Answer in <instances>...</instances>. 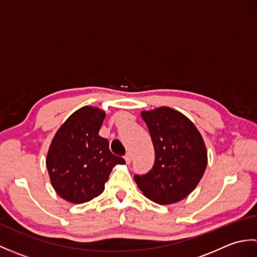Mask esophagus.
I'll use <instances>...</instances> for the list:
<instances>
[{
  "instance_id": "1",
  "label": "esophagus",
  "mask_w": 257,
  "mask_h": 257,
  "mask_svg": "<svg viewBox=\"0 0 257 257\" xmlns=\"http://www.w3.org/2000/svg\"><path fill=\"white\" fill-rule=\"evenodd\" d=\"M124 160H125V162L129 163L132 162V155H130V152H128V154H125V156H124Z\"/></svg>"
}]
</instances>
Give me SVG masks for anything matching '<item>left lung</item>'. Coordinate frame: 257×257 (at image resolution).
<instances>
[{
  "mask_svg": "<svg viewBox=\"0 0 257 257\" xmlns=\"http://www.w3.org/2000/svg\"><path fill=\"white\" fill-rule=\"evenodd\" d=\"M141 117L148 125L156 159L148 173L135 174V181L156 203H176L203 177L207 163L203 138L189 118L169 107L143 111Z\"/></svg>",
  "mask_w": 257,
  "mask_h": 257,
  "instance_id": "8db88e82",
  "label": "left lung"
}]
</instances>
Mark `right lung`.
<instances>
[{
	"label": "right lung",
	"instance_id": "1",
	"mask_svg": "<svg viewBox=\"0 0 257 257\" xmlns=\"http://www.w3.org/2000/svg\"><path fill=\"white\" fill-rule=\"evenodd\" d=\"M106 117L86 106L70 114L57 130L48 149L46 167L57 194L72 203H85L102 193L112 168L123 158L109 150L99 129Z\"/></svg>",
	"mask_w": 257,
	"mask_h": 257
}]
</instances>
